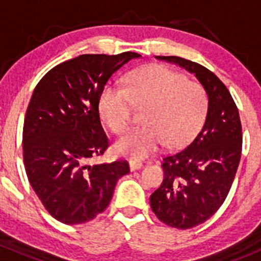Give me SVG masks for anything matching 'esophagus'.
I'll return each mask as SVG.
<instances>
[{
	"mask_svg": "<svg viewBox=\"0 0 261 261\" xmlns=\"http://www.w3.org/2000/svg\"><path fill=\"white\" fill-rule=\"evenodd\" d=\"M144 167V164L141 162H138V160H130V170L131 172H135V170L141 169Z\"/></svg>",
	"mask_w": 261,
	"mask_h": 261,
	"instance_id": "obj_1",
	"label": "esophagus"
}]
</instances>
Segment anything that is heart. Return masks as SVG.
I'll return each instance as SVG.
<instances>
[{
  "label": "heart",
  "instance_id": "1",
  "mask_svg": "<svg viewBox=\"0 0 261 261\" xmlns=\"http://www.w3.org/2000/svg\"><path fill=\"white\" fill-rule=\"evenodd\" d=\"M99 114L115 135L130 126L133 111L144 109V126L128 131L116 143L121 156L144 159L163 145L179 149L193 140L208 110V97L199 83L167 65L141 68L125 78V87L109 84L99 96Z\"/></svg>",
  "mask_w": 261,
  "mask_h": 261
}]
</instances>
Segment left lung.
I'll return each instance as SVG.
<instances>
[{
	"mask_svg": "<svg viewBox=\"0 0 261 261\" xmlns=\"http://www.w3.org/2000/svg\"><path fill=\"white\" fill-rule=\"evenodd\" d=\"M194 73L208 96L206 121L192 143L163 158L164 179L150 196L152 212L165 225L187 230L217 212L232 186L243 150L238 106L220 78L180 57H156Z\"/></svg>",
	"mask_w": 261,
	"mask_h": 261,
	"instance_id": "left-lung-1",
	"label": "left lung"
}]
</instances>
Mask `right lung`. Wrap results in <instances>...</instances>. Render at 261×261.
Listing matches in <instances>:
<instances>
[{
	"label": "right lung",
	"instance_id": "right-lung-1",
	"mask_svg": "<svg viewBox=\"0 0 261 261\" xmlns=\"http://www.w3.org/2000/svg\"><path fill=\"white\" fill-rule=\"evenodd\" d=\"M138 53L83 54L50 69L34 89L22 130L26 175L43 206L65 225L93 220L130 173L126 160L88 165L109 147L99 96L111 75Z\"/></svg>",
	"mask_w": 261,
	"mask_h": 261
}]
</instances>
